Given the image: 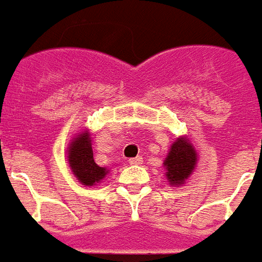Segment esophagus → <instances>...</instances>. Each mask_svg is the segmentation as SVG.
I'll use <instances>...</instances> for the list:
<instances>
[{
    "instance_id": "obj_1",
    "label": "esophagus",
    "mask_w": 262,
    "mask_h": 262,
    "mask_svg": "<svg viewBox=\"0 0 262 262\" xmlns=\"http://www.w3.org/2000/svg\"><path fill=\"white\" fill-rule=\"evenodd\" d=\"M129 163H130L132 166H139V164H142V163H143V157L136 156V157H133V159H129Z\"/></svg>"
}]
</instances>
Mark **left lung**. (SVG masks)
I'll return each mask as SVG.
<instances>
[{"label":"left lung","mask_w":262,"mask_h":262,"mask_svg":"<svg viewBox=\"0 0 262 262\" xmlns=\"http://www.w3.org/2000/svg\"><path fill=\"white\" fill-rule=\"evenodd\" d=\"M195 162H197V155L193 146L186 139H177L163 164L166 167V176L170 184L173 186L183 184L194 170Z\"/></svg>","instance_id":"1"}]
</instances>
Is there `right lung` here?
Returning <instances> with one entry per match:
<instances>
[{
	"mask_svg": "<svg viewBox=\"0 0 262 262\" xmlns=\"http://www.w3.org/2000/svg\"><path fill=\"white\" fill-rule=\"evenodd\" d=\"M68 151L69 166L82 184L92 186L107 174L105 167H100L95 163L89 133H80L79 136L75 137Z\"/></svg>",
	"mask_w": 262,
	"mask_h": 262,
	"instance_id": "1",
	"label": "right lung"
}]
</instances>
